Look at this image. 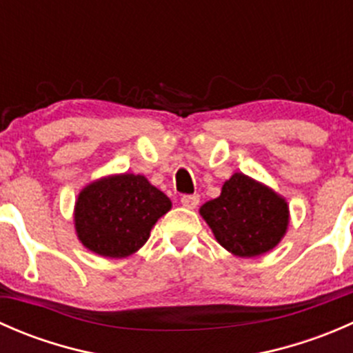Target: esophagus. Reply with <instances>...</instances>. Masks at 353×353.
<instances>
[{"instance_id": "34e87169", "label": "esophagus", "mask_w": 353, "mask_h": 353, "mask_svg": "<svg viewBox=\"0 0 353 353\" xmlns=\"http://www.w3.org/2000/svg\"><path fill=\"white\" fill-rule=\"evenodd\" d=\"M181 203H183V206H186V208L193 210V208H196V206H198L199 196H198V194H184V196L181 198Z\"/></svg>"}]
</instances>
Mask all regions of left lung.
<instances>
[{"mask_svg":"<svg viewBox=\"0 0 353 353\" xmlns=\"http://www.w3.org/2000/svg\"><path fill=\"white\" fill-rule=\"evenodd\" d=\"M216 243L239 258H256L279 245L287 234L290 212L282 194L266 184L234 172L219 198L199 208Z\"/></svg>","mask_w":353,"mask_h":353,"instance_id":"8db88e82","label":"left lung"}]
</instances>
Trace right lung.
Returning <instances> with one entry per match:
<instances>
[{
    "label": "right lung",
    "mask_w": 353,
    "mask_h": 353,
    "mask_svg": "<svg viewBox=\"0 0 353 353\" xmlns=\"http://www.w3.org/2000/svg\"><path fill=\"white\" fill-rule=\"evenodd\" d=\"M172 201L141 174H110L81 188L73 222L78 241L104 258L134 254Z\"/></svg>",
    "instance_id": "right-lung-1"
}]
</instances>
